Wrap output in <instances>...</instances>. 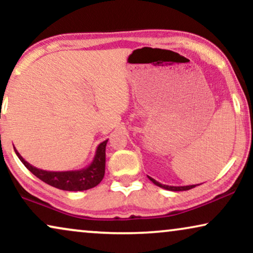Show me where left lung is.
<instances>
[{"mask_svg":"<svg viewBox=\"0 0 253 253\" xmlns=\"http://www.w3.org/2000/svg\"><path fill=\"white\" fill-rule=\"evenodd\" d=\"M148 178H150L151 181L153 182L155 185L160 186V188H162V189L169 190V191H185V190H190V189L195 188V186H196V185H185V186H171V185H166V184H161V183H159L158 181H155L154 178L150 177V176H148ZM197 185H199V184H197Z\"/></svg>","mask_w":253,"mask_h":253,"instance_id":"left-lung-1","label":"left lung"}]
</instances>
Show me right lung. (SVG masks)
Here are the masks:
<instances>
[{
	"label": "right lung",
	"mask_w": 253,
	"mask_h": 253,
	"mask_svg": "<svg viewBox=\"0 0 253 253\" xmlns=\"http://www.w3.org/2000/svg\"><path fill=\"white\" fill-rule=\"evenodd\" d=\"M108 139L102 141L96 147L95 155L93 158L91 165L87 167L79 169V170H68V171H48L42 170L34 166L30 165L29 162L24 160V158L18 153L15 148V152L19 160L23 162L24 166L36 175L38 178L43 181L54 188H57L64 191H84L94 188L102 181L105 176L106 167V146Z\"/></svg>",
	"instance_id": "right-lung-1"
}]
</instances>
